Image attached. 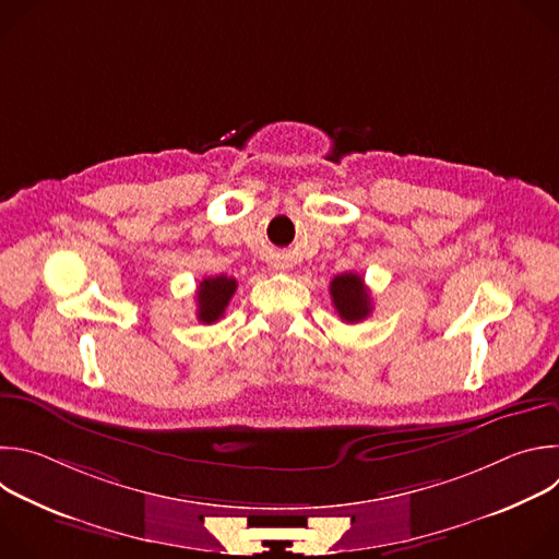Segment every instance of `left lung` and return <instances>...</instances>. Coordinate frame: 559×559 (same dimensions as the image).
<instances>
[{
    "label": "left lung",
    "instance_id": "1",
    "mask_svg": "<svg viewBox=\"0 0 559 559\" xmlns=\"http://www.w3.org/2000/svg\"><path fill=\"white\" fill-rule=\"evenodd\" d=\"M330 294H332V302H334L338 316L345 323H360L371 313L369 289H367L365 281L354 272L334 276V281L330 285Z\"/></svg>",
    "mask_w": 559,
    "mask_h": 559
}]
</instances>
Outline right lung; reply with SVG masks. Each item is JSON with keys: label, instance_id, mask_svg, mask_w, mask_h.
Instances as JSON below:
<instances>
[{"label": "right lung", "instance_id": "right-lung-1", "mask_svg": "<svg viewBox=\"0 0 559 559\" xmlns=\"http://www.w3.org/2000/svg\"><path fill=\"white\" fill-rule=\"evenodd\" d=\"M236 292V281L227 276H210L203 278L197 287V318L203 325L216 323L218 318H223L225 307L229 298Z\"/></svg>", "mask_w": 559, "mask_h": 559}]
</instances>
